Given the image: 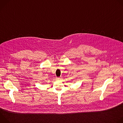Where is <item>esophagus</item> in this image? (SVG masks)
<instances>
[{
    "label": "esophagus",
    "instance_id": "esophagus-1",
    "mask_svg": "<svg viewBox=\"0 0 123 123\" xmlns=\"http://www.w3.org/2000/svg\"><path fill=\"white\" fill-rule=\"evenodd\" d=\"M61 77H56V80H61Z\"/></svg>",
    "mask_w": 123,
    "mask_h": 123
}]
</instances>
